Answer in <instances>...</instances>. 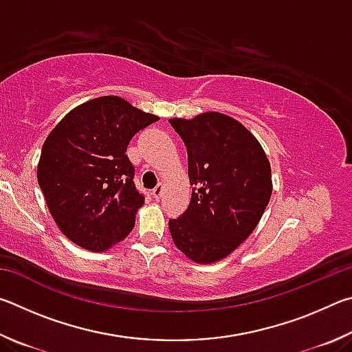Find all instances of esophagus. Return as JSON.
I'll return each mask as SVG.
<instances>
[{"mask_svg": "<svg viewBox=\"0 0 352 352\" xmlns=\"http://www.w3.org/2000/svg\"><path fill=\"white\" fill-rule=\"evenodd\" d=\"M152 195L155 199H160L163 195V184H158V186H155L152 189Z\"/></svg>", "mask_w": 352, "mask_h": 352, "instance_id": "34e87169", "label": "esophagus"}]
</instances>
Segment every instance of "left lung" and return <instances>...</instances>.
<instances>
[{
    "instance_id": "obj_1",
    "label": "left lung",
    "mask_w": 352,
    "mask_h": 352,
    "mask_svg": "<svg viewBox=\"0 0 352 352\" xmlns=\"http://www.w3.org/2000/svg\"><path fill=\"white\" fill-rule=\"evenodd\" d=\"M169 122L188 148L194 186L188 210L169 220L170 236L189 259L212 264L252 234L269 205V158L239 121L222 113Z\"/></svg>"
}]
</instances>
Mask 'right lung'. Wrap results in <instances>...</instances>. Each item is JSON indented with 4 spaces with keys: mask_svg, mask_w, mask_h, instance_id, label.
<instances>
[{
    "mask_svg": "<svg viewBox=\"0 0 352 352\" xmlns=\"http://www.w3.org/2000/svg\"><path fill=\"white\" fill-rule=\"evenodd\" d=\"M158 121L118 96L76 107L47 136L37 168L38 186L62 233L90 252H104L135 226L144 204L135 186L130 140Z\"/></svg>",
    "mask_w": 352,
    "mask_h": 352,
    "instance_id": "add662e5",
    "label": "right lung"
}]
</instances>
